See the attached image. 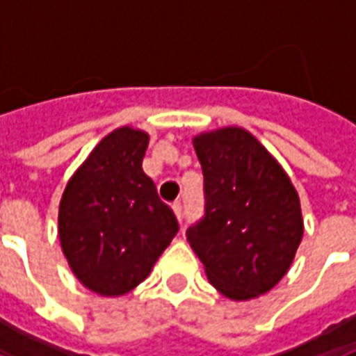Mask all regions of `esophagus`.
Wrapping results in <instances>:
<instances>
[{
	"label": "esophagus",
	"instance_id": "obj_1",
	"mask_svg": "<svg viewBox=\"0 0 356 356\" xmlns=\"http://www.w3.org/2000/svg\"><path fill=\"white\" fill-rule=\"evenodd\" d=\"M172 209H174V213H176V217H178V220H182V217H184L182 202H174L172 203Z\"/></svg>",
	"mask_w": 356,
	"mask_h": 356
}]
</instances>
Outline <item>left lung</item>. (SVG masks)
<instances>
[{"label": "left lung", "mask_w": 356, "mask_h": 356, "mask_svg": "<svg viewBox=\"0 0 356 356\" xmlns=\"http://www.w3.org/2000/svg\"><path fill=\"white\" fill-rule=\"evenodd\" d=\"M205 215L186 230L211 285L232 300L266 295L285 277L302 240L291 178L256 137L222 127L193 137Z\"/></svg>", "instance_id": "1"}]
</instances>
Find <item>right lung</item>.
<instances>
[{
  "mask_svg": "<svg viewBox=\"0 0 356 356\" xmlns=\"http://www.w3.org/2000/svg\"><path fill=\"white\" fill-rule=\"evenodd\" d=\"M147 145L145 131L118 127L92 149L61 195L63 256L97 295L122 296L145 281L180 229L141 168Z\"/></svg>",
  "mask_w": 356,
  "mask_h": 356,
  "instance_id": "right-lung-1",
  "label": "right lung"
}]
</instances>
